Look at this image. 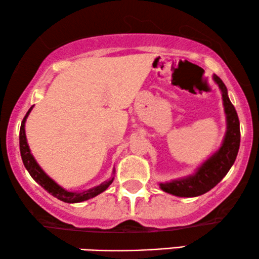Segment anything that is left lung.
Here are the masks:
<instances>
[{"label":"left lung","mask_w":259,"mask_h":259,"mask_svg":"<svg viewBox=\"0 0 259 259\" xmlns=\"http://www.w3.org/2000/svg\"><path fill=\"white\" fill-rule=\"evenodd\" d=\"M214 81L221 88L223 94V103L227 113L228 130L224 142L217 153L206 160L195 175L186 179L174 180L170 183L160 184V189L168 194L180 197H196L206 194L213 189L223 178L227 175L229 169L234 164L240 147V120L233 103L228 97L227 86L219 76L214 75Z\"/></svg>","instance_id":"left-lung-1"}]
</instances>
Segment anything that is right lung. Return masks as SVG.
Listing matches in <instances>:
<instances>
[{"mask_svg": "<svg viewBox=\"0 0 259 259\" xmlns=\"http://www.w3.org/2000/svg\"><path fill=\"white\" fill-rule=\"evenodd\" d=\"M32 108V107H31ZM31 108L29 109L28 113L25 114L24 119L22 121V125H20V133H19V147H20V156H22L23 163H24L26 170L29 171V174L31 175V178L34 179L38 185H41L46 190L47 192H50L52 196H55L58 200L67 202V203H78V202H82L86 200H90V198L95 197L101 192H103L105 190L112 184L113 179L106 181V183L101 184L100 186L94 187V189L88 190V191L82 192H69L65 191L64 189H62L61 186H58L57 184L53 181L51 178L47 177L46 174L44 173V170L38 167L36 160L34 159L32 154L30 153V150H29L28 142H26V136H25V119L28 117V114L30 113Z\"/></svg>", "mask_w": 259, "mask_h": 259, "instance_id": "add662e5", "label": "right lung"}]
</instances>
